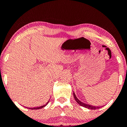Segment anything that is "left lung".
I'll return each mask as SVG.
<instances>
[{
    "label": "left lung",
    "instance_id": "obj_1",
    "mask_svg": "<svg viewBox=\"0 0 127 127\" xmlns=\"http://www.w3.org/2000/svg\"><path fill=\"white\" fill-rule=\"evenodd\" d=\"M73 96H74V99L76 100V101L77 102V103H78L79 105H80V106H83L84 108H88L89 109H99V108H102V106H93V105H89V104H87V103H84V102L80 101L79 99L77 98V97H76L75 94H74V92H73Z\"/></svg>",
    "mask_w": 127,
    "mask_h": 127
}]
</instances>
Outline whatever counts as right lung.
<instances>
[{
    "instance_id": "1",
    "label": "right lung",
    "mask_w": 127,
    "mask_h": 127,
    "mask_svg": "<svg viewBox=\"0 0 127 127\" xmlns=\"http://www.w3.org/2000/svg\"><path fill=\"white\" fill-rule=\"evenodd\" d=\"M49 100L48 102H47L46 103H45V105H42V106H38V107H33V108H28V109H41V108H44V107H45V106H46V105L48 104V102H49Z\"/></svg>"
}]
</instances>
